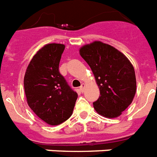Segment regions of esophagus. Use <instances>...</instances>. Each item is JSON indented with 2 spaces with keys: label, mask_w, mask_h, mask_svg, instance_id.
Returning a JSON list of instances; mask_svg holds the SVG:
<instances>
[{
  "label": "esophagus",
  "mask_w": 157,
  "mask_h": 157,
  "mask_svg": "<svg viewBox=\"0 0 157 157\" xmlns=\"http://www.w3.org/2000/svg\"><path fill=\"white\" fill-rule=\"evenodd\" d=\"M85 87H86V85L84 83H82L81 86H80V90H81L82 92H83L84 90H85Z\"/></svg>",
  "instance_id": "1"
}]
</instances>
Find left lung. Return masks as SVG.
I'll list each match as a JSON object with an SVG mask.
<instances>
[{"instance_id":"obj_1","label":"left lung","mask_w":157,"mask_h":157,"mask_svg":"<svg viewBox=\"0 0 157 157\" xmlns=\"http://www.w3.org/2000/svg\"><path fill=\"white\" fill-rule=\"evenodd\" d=\"M79 54L94 74L100 96L94 110L106 118H116L132 103L136 92L132 64L113 46L95 41L82 46Z\"/></svg>"}]
</instances>
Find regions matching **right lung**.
Instances as JSON below:
<instances>
[{"instance_id": "right-lung-1", "label": "right lung", "mask_w": 157, "mask_h": 157, "mask_svg": "<svg viewBox=\"0 0 157 157\" xmlns=\"http://www.w3.org/2000/svg\"><path fill=\"white\" fill-rule=\"evenodd\" d=\"M64 49L63 44L45 45L31 59L24 77L28 105L41 120L54 126L71 117L78 98L58 71Z\"/></svg>"}]
</instances>
